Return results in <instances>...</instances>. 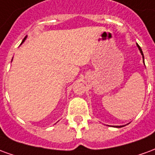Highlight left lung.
<instances>
[{"mask_svg":"<svg viewBox=\"0 0 155 155\" xmlns=\"http://www.w3.org/2000/svg\"><path fill=\"white\" fill-rule=\"evenodd\" d=\"M137 46H138V48H139V50H140V53H141V54L143 55V51H142V50H141V48H140V45H137ZM116 127H118V128H120V127H122V126H116Z\"/></svg>","mask_w":155,"mask_h":155,"instance_id":"8db88e82","label":"left lung"}]
</instances>
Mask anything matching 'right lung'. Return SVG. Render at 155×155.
Returning <instances> with one entry per match:
<instances>
[{
	"label": "right lung",
	"mask_w": 155,
	"mask_h": 155,
	"mask_svg": "<svg viewBox=\"0 0 155 155\" xmlns=\"http://www.w3.org/2000/svg\"><path fill=\"white\" fill-rule=\"evenodd\" d=\"M25 39H26V36H25V38H24V40H23V41H22V42H21V44H22V43H23V42H24V41H25Z\"/></svg>",
	"instance_id": "obj_1"
}]
</instances>
